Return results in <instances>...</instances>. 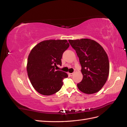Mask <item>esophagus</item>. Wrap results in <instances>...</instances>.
<instances>
[{"label": "esophagus", "instance_id": "1", "mask_svg": "<svg viewBox=\"0 0 127 127\" xmlns=\"http://www.w3.org/2000/svg\"><path fill=\"white\" fill-rule=\"evenodd\" d=\"M74 73H69V75L70 76H72L73 75H74Z\"/></svg>", "mask_w": 127, "mask_h": 127}]
</instances>
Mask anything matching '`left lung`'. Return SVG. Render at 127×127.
<instances>
[{
	"mask_svg": "<svg viewBox=\"0 0 127 127\" xmlns=\"http://www.w3.org/2000/svg\"><path fill=\"white\" fill-rule=\"evenodd\" d=\"M69 42L76 51L82 67L83 77L77 84L78 89L85 94L96 93L105 84L109 76L110 64L106 52L93 40H69Z\"/></svg>",
	"mask_w": 127,
	"mask_h": 127,
	"instance_id": "1",
	"label": "left lung"
}]
</instances>
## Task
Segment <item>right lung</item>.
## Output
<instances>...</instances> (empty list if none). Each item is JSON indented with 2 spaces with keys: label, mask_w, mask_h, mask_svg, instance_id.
<instances>
[{
  "label": "right lung",
  "mask_w": 127,
  "mask_h": 127,
  "mask_svg": "<svg viewBox=\"0 0 127 127\" xmlns=\"http://www.w3.org/2000/svg\"><path fill=\"white\" fill-rule=\"evenodd\" d=\"M69 47L66 40H49L40 42L30 53L27 72L33 87L38 93L51 95L63 85V79L68 77L66 72L56 70L61 65L63 53Z\"/></svg>",
  "instance_id": "obj_1"
}]
</instances>
